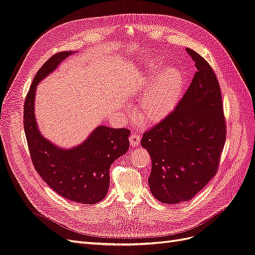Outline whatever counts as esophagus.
Here are the masks:
<instances>
[{"instance_id": "esophagus-1", "label": "esophagus", "mask_w": 255, "mask_h": 255, "mask_svg": "<svg viewBox=\"0 0 255 255\" xmlns=\"http://www.w3.org/2000/svg\"><path fill=\"white\" fill-rule=\"evenodd\" d=\"M139 140H140V136H139V134H137V133H132V134L130 135V137H129L130 146H132V147L137 146V145L139 144Z\"/></svg>"}]
</instances>
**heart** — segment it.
Listing matches in <instances>:
<instances>
[{
  "instance_id": "1",
  "label": "heart",
  "mask_w": 255,
  "mask_h": 255,
  "mask_svg": "<svg viewBox=\"0 0 255 255\" xmlns=\"http://www.w3.org/2000/svg\"><path fill=\"white\" fill-rule=\"evenodd\" d=\"M163 65L153 61L147 64L146 75L134 88L133 96L140 98L136 113L138 120L145 124H153L166 119L180 102L185 80L175 67L162 72Z\"/></svg>"
}]
</instances>
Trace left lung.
Segmentation results:
<instances>
[{
  "mask_svg": "<svg viewBox=\"0 0 255 255\" xmlns=\"http://www.w3.org/2000/svg\"><path fill=\"white\" fill-rule=\"evenodd\" d=\"M196 72L175 109L144 133L151 156L150 191L164 204L190 201L218 170L226 138L220 85L210 65L187 48Z\"/></svg>",
  "mask_w": 255,
  "mask_h": 255,
  "instance_id": "1",
  "label": "left lung"
}]
</instances>
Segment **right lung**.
I'll return each instance as SVG.
<instances>
[{
  "mask_svg": "<svg viewBox=\"0 0 255 255\" xmlns=\"http://www.w3.org/2000/svg\"><path fill=\"white\" fill-rule=\"evenodd\" d=\"M71 54H54L35 74L24 103V129L33 166L45 183L66 200L93 205L106 196L110 166L128 151L130 131L100 125L71 148L59 147L41 133L34 113L36 86Z\"/></svg>",
  "mask_w": 255,
  "mask_h": 255,
  "instance_id": "add662e5",
  "label": "right lung"
}]
</instances>
